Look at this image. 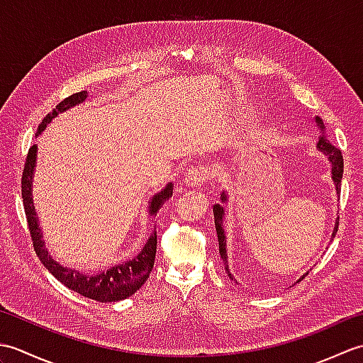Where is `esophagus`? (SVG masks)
I'll list each match as a JSON object with an SVG mask.
<instances>
[{"label": "esophagus", "mask_w": 363, "mask_h": 363, "mask_svg": "<svg viewBox=\"0 0 363 363\" xmlns=\"http://www.w3.org/2000/svg\"><path fill=\"white\" fill-rule=\"evenodd\" d=\"M209 177V173H207V169L204 167H196V168H190L186 177H184V184L189 187H199L201 184Z\"/></svg>", "instance_id": "obj_1"}]
</instances>
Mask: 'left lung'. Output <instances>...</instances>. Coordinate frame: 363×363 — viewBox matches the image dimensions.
Masks as SVG:
<instances>
[{
    "instance_id": "8db88e82",
    "label": "left lung",
    "mask_w": 363,
    "mask_h": 363,
    "mask_svg": "<svg viewBox=\"0 0 363 363\" xmlns=\"http://www.w3.org/2000/svg\"><path fill=\"white\" fill-rule=\"evenodd\" d=\"M315 123H317V128L320 129V137H318V142H317V150L321 151L325 156L328 157V160L330 162V176H333V182L335 186V194L337 196H340V184H342V177H343V156L342 152L335 146H333L328 140V135L325 134L326 129H325V123L320 117H315ZM229 201V195L226 190L221 191V196H220V203L218 204H213V220H215V229H217V237H218V248H220V256H221V262L223 265H225L226 273L229 276L230 281H234V276L230 274L229 272V264H228V245H226V233H225V228H223V223H225V212H226V207L225 204H228ZM337 229H338V217L335 220V226L333 229V235H330V242L334 240V237L337 234ZM306 274L309 273H304L303 276L299 277L298 282L301 279H304Z\"/></svg>"
}]
</instances>
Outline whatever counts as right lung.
Instances as JSON below:
<instances>
[{
    "label": "right lung",
    "instance_id": "add662e5",
    "mask_svg": "<svg viewBox=\"0 0 363 363\" xmlns=\"http://www.w3.org/2000/svg\"><path fill=\"white\" fill-rule=\"evenodd\" d=\"M89 94L87 90L78 91L72 96L65 98L62 103L56 106L46 117L42 120L37 129V135H40L46 126L57 117L59 113H64L67 111L73 109L74 106H79L86 103ZM37 165V145H33L29 148L25 169H23L21 177V196H23V206H25V213L28 220V226L30 230V238H33L35 254L40 259L45 268L56 277L59 282H62L65 287L79 293V295L99 301V303H115V301L126 299L133 296L134 293L142 287V285L148 279L151 274V269L154 267V257H156V248H157V234L156 229L150 234L148 240H146L142 251L134 256L133 259L120 262V264L107 268L106 272H99L96 274H86L81 273L78 269L64 267L59 264L56 259L51 257V254L46 250V245L43 240V233L40 229V221H38L35 207H34V198H33V182H34V173ZM173 195V184L168 182L167 186L157 194H154L148 201V215L156 217L159 209L167 199Z\"/></svg>",
    "mask_w": 363,
    "mask_h": 363
}]
</instances>
